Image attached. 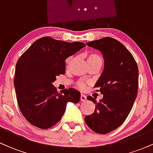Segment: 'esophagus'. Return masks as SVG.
I'll list each match as a JSON object with an SVG mask.
<instances>
[{
  "instance_id": "1",
  "label": "esophagus",
  "mask_w": 153,
  "mask_h": 153,
  "mask_svg": "<svg viewBox=\"0 0 153 153\" xmlns=\"http://www.w3.org/2000/svg\"><path fill=\"white\" fill-rule=\"evenodd\" d=\"M87 99L86 96H85L84 94H81L80 95V101H85Z\"/></svg>"
}]
</instances>
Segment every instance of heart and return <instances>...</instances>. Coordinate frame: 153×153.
<instances>
[{
    "instance_id": "1",
    "label": "heart",
    "mask_w": 153,
    "mask_h": 153,
    "mask_svg": "<svg viewBox=\"0 0 153 153\" xmlns=\"http://www.w3.org/2000/svg\"><path fill=\"white\" fill-rule=\"evenodd\" d=\"M70 59H68V61ZM95 60H102V59H101V57L97 54H91L87 57V62H89V61H95ZM78 85L80 89H84L85 87V84L82 82H79L78 83Z\"/></svg>"
}]
</instances>
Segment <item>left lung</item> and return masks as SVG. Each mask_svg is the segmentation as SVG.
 I'll use <instances>...</instances> for the list:
<instances>
[{
	"label": "left lung",
	"instance_id": "8db88e82",
	"mask_svg": "<svg viewBox=\"0 0 153 153\" xmlns=\"http://www.w3.org/2000/svg\"><path fill=\"white\" fill-rule=\"evenodd\" d=\"M86 45L101 52L104 69L94 85L103 99L97 102L88 96L96 108L85 122L95 132L106 134L120 127L131 110L137 94L138 67L131 52L115 39L106 36Z\"/></svg>",
	"mask_w": 153,
	"mask_h": 153
}]
</instances>
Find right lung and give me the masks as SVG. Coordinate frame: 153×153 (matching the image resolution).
Here are the masks:
<instances>
[{"mask_svg":"<svg viewBox=\"0 0 153 153\" xmlns=\"http://www.w3.org/2000/svg\"><path fill=\"white\" fill-rule=\"evenodd\" d=\"M85 47L50 36L36 40L19 57L16 65L14 87L23 116L41 129L52 127L62 118L67 103H78L80 93L73 88L57 91L52 82L65 73V59Z\"/></svg>","mask_w":153,"mask_h":153,"instance_id":"obj_1","label":"right lung"}]
</instances>
